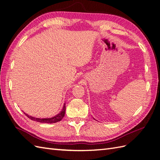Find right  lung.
Returning <instances> with one entry per match:
<instances>
[{
  "label": "right lung",
  "mask_w": 160,
  "mask_h": 160,
  "mask_svg": "<svg viewBox=\"0 0 160 160\" xmlns=\"http://www.w3.org/2000/svg\"><path fill=\"white\" fill-rule=\"evenodd\" d=\"M65 103H64L63 109L61 111V112L59 113L58 114H57V115L55 116L54 117H52V118H34V117L30 116L29 115H28V114L26 113H25V115L28 118H29L30 119L32 120L38 122H40V123H49V124H52V123H56V122H59V121L62 120L63 117H64V116H65Z\"/></svg>",
  "instance_id": "1"
}]
</instances>
